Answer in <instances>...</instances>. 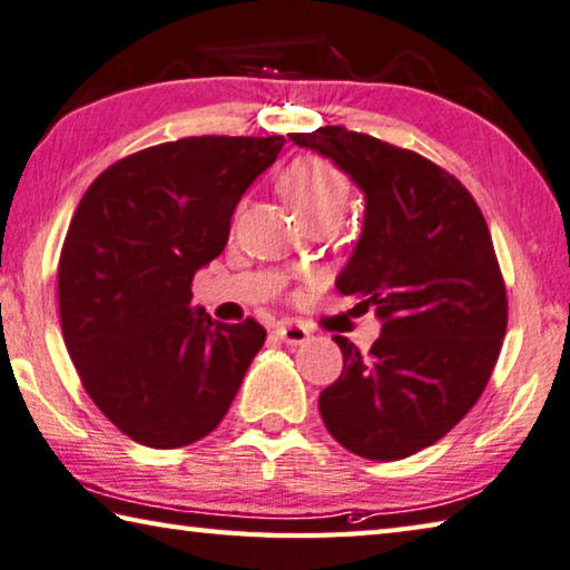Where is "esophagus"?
Wrapping results in <instances>:
<instances>
[{
	"label": "esophagus",
	"instance_id": "1",
	"mask_svg": "<svg viewBox=\"0 0 570 570\" xmlns=\"http://www.w3.org/2000/svg\"><path fill=\"white\" fill-rule=\"evenodd\" d=\"M277 337L283 343H287V345H303L307 337H311V333L305 331L303 325H297V323H283V325H277Z\"/></svg>",
	"mask_w": 570,
	"mask_h": 570
}]
</instances>
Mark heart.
I'll return each instance as SVG.
<instances>
[{
	"instance_id": "b5f03b06",
	"label": "heart",
	"mask_w": 570,
	"mask_h": 570,
	"mask_svg": "<svg viewBox=\"0 0 570 570\" xmlns=\"http://www.w3.org/2000/svg\"><path fill=\"white\" fill-rule=\"evenodd\" d=\"M279 187L297 215L305 219L341 217L345 213L351 183L333 163L321 157H301L279 177Z\"/></svg>"
}]
</instances>
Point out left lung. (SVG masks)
Masks as SVG:
<instances>
[{
	"instance_id": "obj_1",
	"label": "left lung",
	"mask_w": 570,
	"mask_h": 570,
	"mask_svg": "<svg viewBox=\"0 0 570 570\" xmlns=\"http://www.w3.org/2000/svg\"><path fill=\"white\" fill-rule=\"evenodd\" d=\"M287 137L363 193L361 237L335 287L381 321L365 355L333 335L343 373L317 401L323 423L355 455L401 461L441 441L493 373L508 303L491 233L471 193L411 149L343 127Z\"/></svg>"
}]
</instances>
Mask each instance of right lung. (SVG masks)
<instances>
[{
  "label": "right lung",
  "instance_id": "obj_1",
  "mask_svg": "<svg viewBox=\"0 0 570 570\" xmlns=\"http://www.w3.org/2000/svg\"><path fill=\"white\" fill-rule=\"evenodd\" d=\"M285 137H183L119 159L69 223L59 317L89 397L132 441L183 448L213 433L265 343L263 325L193 307L229 217Z\"/></svg>",
  "mask_w": 570,
  "mask_h": 570
}]
</instances>
